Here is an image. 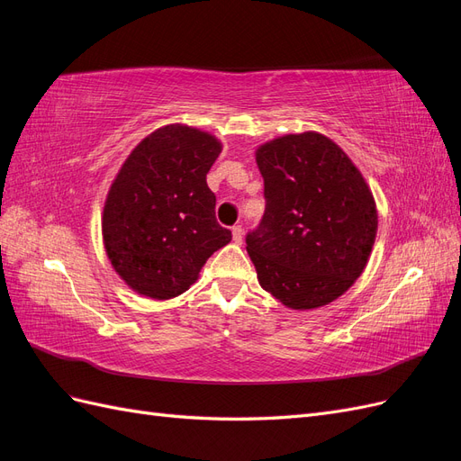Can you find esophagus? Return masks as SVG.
Wrapping results in <instances>:
<instances>
[{
  "label": "esophagus",
  "mask_w": 461,
  "mask_h": 461,
  "mask_svg": "<svg viewBox=\"0 0 461 461\" xmlns=\"http://www.w3.org/2000/svg\"><path fill=\"white\" fill-rule=\"evenodd\" d=\"M242 239H244V232H242V227H240V225H236V227H232V240H234L236 244H242Z\"/></svg>",
  "instance_id": "esophagus-1"
}]
</instances>
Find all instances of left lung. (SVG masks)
Instances as JSON below:
<instances>
[{
  "label": "left lung",
  "instance_id": "8db88e82",
  "mask_svg": "<svg viewBox=\"0 0 461 461\" xmlns=\"http://www.w3.org/2000/svg\"><path fill=\"white\" fill-rule=\"evenodd\" d=\"M256 161L267 205L246 249L261 288L290 310L334 302L364 273L379 227L364 175L315 131L273 138Z\"/></svg>",
  "mask_w": 461,
  "mask_h": 461
}]
</instances>
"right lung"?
Wrapping results in <instances>:
<instances>
[{
  "mask_svg": "<svg viewBox=\"0 0 461 461\" xmlns=\"http://www.w3.org/2000/svg\"><path fill=\"white\" fill-rule=\"evenodd\" d=\"M221 149L213 134L175 122L148 134L121 165L104 203L102 234L111 267L136 294H183L232 240L215 219V194L205 183Z\"/></svg>",
  "mask_w": 461,
  "mask_h": 461,
  "instance_id": "right-lung-1",
  "label": "right lung"
}]
</instances>
